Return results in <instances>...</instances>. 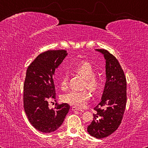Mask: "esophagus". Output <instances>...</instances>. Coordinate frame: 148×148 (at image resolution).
<instances>
[{"label": "esophagus", "instance_id": "esophagus-1", "mask_svg": "<svg viewBox=\"0 0 148 148\" xmlns=\"http://www.w3.org/2000/svg\"><path fill=\"white\" fill-rule=\"evenodd\" d=\"M72 110H73V111H75V110H77V111H79V112H84V110H83L79 109V108H78L75 107V106L72 107Z\"/></svg>", "mask_w": 148, "mask_h": 148}]
</instances>
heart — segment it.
Returning a JSON list of instances; mask_svg holds the SVG:
<instances>
[{"instance_id": "obj_1", "label": "heart", "mask_w": 148, "mask_h": 148, "mask_svg": "<svg viewBox=\"0 0 148 148\" xmlns=\"http://www.w3.org/2000/svg\"><path fill=\"white\" fill-rule=\"evenodd\" d=\"M73 71L85 78L84 88H88L90 91L97 92L102 87V80L95 76V71L92 65L87 61L80 62L74 66ZM68 86V78L66 74L62 75L60 79V86L65 89ZM91 92L87 89L82 91H70L62 95V100L65 103L72 105L77 108L84 107L91 99Z\"/></svg>"}]
</instances>
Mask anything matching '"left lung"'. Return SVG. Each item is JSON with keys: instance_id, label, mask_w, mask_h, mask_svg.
<instances>
[{"instance_id": "obj_1", "label": "left lung", "mask_w": 148, "mask_h": 148, "mask_svg": "<svg viewBox=\"0 0 148 148\" xmlns=\"http://www.w3.org/2000/svg\"><path fill=\"white\" fill-rule=\"evenodd\" d=\"M106 59V82L101 101L94 110V118L87 127L92 136L103 138L113 133L121 124L126 107L127 80L117 59L108 51L99 49Z\"/></svg>"}]
</instances>
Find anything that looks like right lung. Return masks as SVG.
Returning a JSON list of instances; mask_svg holds the SVG:
<instances>
[{
    "instance_id": "obj_1",
    "label": "right lung",
    "mask_w": 148,
    "mask_h": 148,
    "mask_svg": "<svg viewBox=\"0 0 148 148\" xmlns=\"http://www.w3.org/2000/svg\"><path fill=\"white\" fill-rule=\"evenodd\" d=\"M67 54L64 49L48 50L40 54L27 70L23 84L25 112L32 126L45 133L56 131L70 109L66 103L56 104L51 109L48 106V102L56 98L55 71Z\"/></svg>"
}]
</instances>
